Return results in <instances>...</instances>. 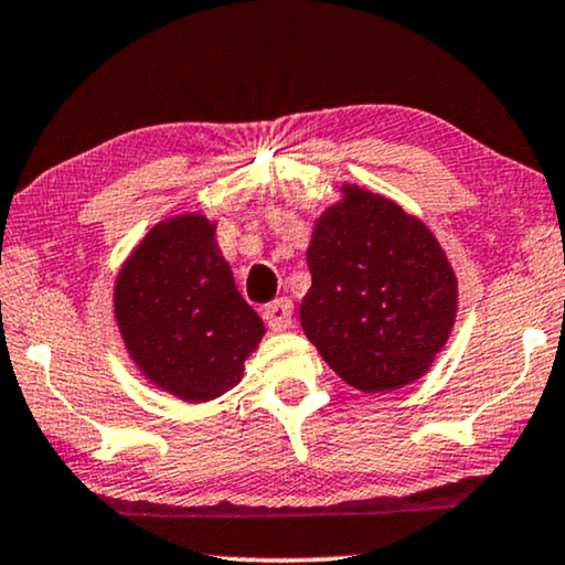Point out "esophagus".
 <instances>
[{
  "label": "esophagus",
  "instance_id": "34e87169",
  "mask_svg": "<svg viewBox=\"0 0 565 565\" xmlns=\"http://www.w3.org/2000/svg\"><path fill=\"white\" fill-rule=\"evenodd\" d=\"M291 309H294L291 299H286V297L268 301V305L264 307V320H266L268 328L276 330V332L289 328V324H291Z\"/></svg>",
  "mask_w": 565,
  "mask_h": 565
}]
</instances>
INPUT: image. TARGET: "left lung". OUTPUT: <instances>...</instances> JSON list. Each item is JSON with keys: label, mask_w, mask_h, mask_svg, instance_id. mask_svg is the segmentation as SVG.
<instances>
[{"label": "left lung", "mask_w": 565, "mask_h": 565, "mask_svg": "<svg viewBox=\"0 0 565 565\" xmlns=\"http://www.w3.org/2000/svg\"><path fill=\"white\" fill-rule=\"evenodd\" d=\"M343 194L315 225L299 320L345 384L394 392L423 376L448 340L458 281L417 217L359 186Z\"/></svg>", "instance_id": "left-lung-1"}]
</instances>
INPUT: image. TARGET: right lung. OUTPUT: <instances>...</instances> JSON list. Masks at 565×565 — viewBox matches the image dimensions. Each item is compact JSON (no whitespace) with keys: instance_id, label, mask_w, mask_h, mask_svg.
<instances>
[{"instance_id":"obj_1","label":"right lung","mask_w":565,"mask_h":565,"mask_svg":"<svg viewBox=\"0 0 565 565\" xmlns=\"http://www.w3.org/2000/svg\"><path fill=\"white\" fill-rule=\"evenodd\" d=\"M204 214L156 225L115 284V317L127 353L184 402H210L243 379L264 322L237 291Z\"/></svg>"}]
</instances>
